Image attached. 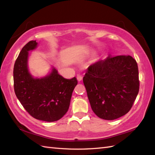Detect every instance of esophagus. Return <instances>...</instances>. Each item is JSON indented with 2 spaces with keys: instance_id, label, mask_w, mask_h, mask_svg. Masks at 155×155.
Instances as JSON below:
<instances>
[{
  "instance_id": "esophagus-1",
  "label": "esophagus",
  "mask_w": 155,
  "mask_h": 155,
  "mask_svg": "<svg viewBox=\"0 0 155 155\" xmlns=\"http://www.w3.org/2000/svg\"><path fill=\"white\" fill-rule=\"evenodd\" d=\"M77 80H78V81H81L82 80H83V77H82V76L81 75V74H77Z\"/></svg>"
}]
</instances>
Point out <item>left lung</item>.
I'll use <instances>...</instances> for the list:
<instances>
[{
  "mask_svg": "<svg viewBox=\"0 0 155 155\" xmlns=\"http://www.w3.org/2000/svg\"><path fill=\"white\" fill-rule=\"evenodd\" d=\"M83 83L92 110L104 120L123 117L139 91V69L131 56L108 55L88 67Z\"/></svg>",
  "mask_w": 155,
  "mask_h": 155,
  "instance_id": "8db88e82",
  "label": "left lung"
}]
</instances>
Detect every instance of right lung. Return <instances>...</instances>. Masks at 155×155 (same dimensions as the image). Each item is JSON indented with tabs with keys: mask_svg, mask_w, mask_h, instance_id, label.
I'll return each mask as SVG.
<instances>
[{
	"mask_svg": "<svg viewBox=\"0 0 155 155\" xmlns=\"http://www.w3.org/2000/svg\"><path fill=\"white\" fill-rule=\"evenodd\" d=\"M36 41H29L15 61L13 78L16 97L29 114L36 119L57 121L68 110L72 91L77 84L75 77L66 79L54 68L43 78H34L28 69V51L37 48Z\"/></svg>",
	"mask_w": 155,
	"mask_h": 155,
	"instance_id": "add662e5",
	"label": "right lung"
}]
</instances>
